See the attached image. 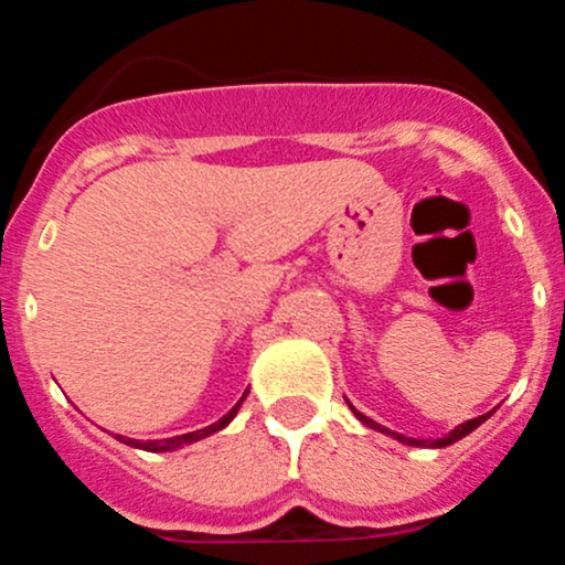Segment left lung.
Masks as SVG:
<instances>
[{
	"label": "left lung",
	"mask_w": 565,
	"mask_h": 565,
	"mask_svg": "<svg viewBox=\"0 0 565 565\" xmlns=\"http://www.w3.org/2000/svg\"><path fill=\"white\" fill-rule=\"evenodd\" d=\"M348 406H350V401H348ZM350 408H353V406H350ZM353 414H355V417H359L361 423H364L366 427H372V430H380V433H385V436H393L395 440H401V444H408V446H433V449H440V446H451V444H457L459 438H465V436H468V433L476 430L478 425H483L486 419H489L491 414H494V412H489V414H481V417H476V419H468V423H462V425H457V427H454V430L449 433V436H444V438H436V440H425V438H406V436H401V433H395V430H387V427H382V425L374 423V419H369L366 414H361V412H359V408H353Z\"/></svg>",
	"instance_id": "left-lung-1"
}]
</instances>
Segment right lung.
Wrapping results in <instances>:
<instances>
[{
    "mask_svg": "<svg viewBox=\"0 0 565 565\" xmlns=\"http://www.w3.org/2000/svg\"><path fill=\"white\" fill-rule=\"evenodd\" d=\"M246 398V393L242 395V401ZM242 401H238L236 406L231 408L228 414H225V417H220L215 425H210V427H201V430H193V433H183V436H174V438H159V440H135V438H125V436H114L116 440H121V444H127V446H132V449H142V451H174V449H183V446H188V444H196V440H201V438H206V436H212V433H217V430H223L225 425L231 423L233 417H236V412H238V406H242Z\"/></svg>",
    "mask_w": 565,
    "mask_h": 565,
    "instance_id": "right-lung-1",
    "label": "right lung"
}]
</instances>
